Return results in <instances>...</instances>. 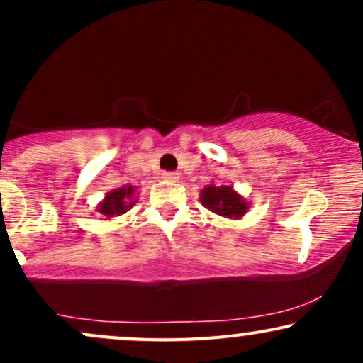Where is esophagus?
Here are the masks:
<instances>
[{
	"instance_id": "1",
	"label": "esophagus",
	"mask_w": 363,
	"mask_h": 363,
	"mask_svg": "<svg viewBox=\"0 0 363 363\" xmlns=\"http://www.w3.org/2000/svg\"><path fill=\"white\" fill-rule=\"evenodd\" d=\"M179 174L177 172H164L162 174V179H165V181H170V182H177L179 181Z\"/></svg>"
}]
</instances>
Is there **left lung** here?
Returning a JSON list of instances; mask_svg holds the SVG:
<instances>
[{
	"mask_svg": "<svg viewBox=\"0 0 363 363\" xmlns=\"http://www.w3.org/2000/svg\"><path fill=\"white\" fill-rule=\"evenodd\" d=\"M201 203L210 211L228 218H239L247 211V203L230 186L205 187L201 191Z\"/></svg>",
	"mask_w": 363,
	"mask_h": 363,
	"instance_id": "8db88e82",
	"label": "left lung"
}]
</instances>
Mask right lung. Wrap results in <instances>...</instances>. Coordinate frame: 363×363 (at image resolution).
Listing matches in <instances>:
<instances>
[{
	"instance_id": "1",
	"label": "right lung",
	"mask_w": 363,
	"mask_h": 363,
	"mask_svg": "<svg viewBox=\"0 0 363 363\" xmlns=\"http://www.w3.org/2000/svg\"><path fill=\"white\" fill-rule=\"evenodd\" d=\"M135 194V187L124 186L119 189H114L112 193H107L106 199L99 205V213H102L106 218H112V216H119L126 213L129 208L133 206L131 196Z\"/></svg>"
}]
</instances>
